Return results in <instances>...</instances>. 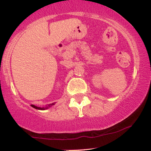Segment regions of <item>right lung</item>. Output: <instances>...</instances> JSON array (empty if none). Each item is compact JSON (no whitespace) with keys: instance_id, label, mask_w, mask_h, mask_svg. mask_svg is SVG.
Returning <instances> with one entry per match:
<instances>
[{"instance_id":"add662e5","label":"right lung","mask_w":151,"mask_h":151,"mask_svg":"<svg viewBox=\"0 0 151 151\" xmlns=\"http://www.w3.org/2000/svg\"><path fill=\"white\" fill-rule=\"evenodd\" d=\"M55 103H53V104H48L47 106H46L45 107H38V106H36L35 105H31V106L33 107V108L36 109H38V110H45V109H47L50 108V107L52 106L55 105Z\"/></svg>"}]
</instances>
